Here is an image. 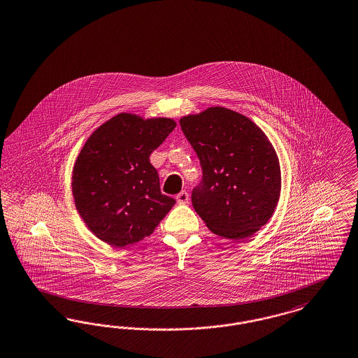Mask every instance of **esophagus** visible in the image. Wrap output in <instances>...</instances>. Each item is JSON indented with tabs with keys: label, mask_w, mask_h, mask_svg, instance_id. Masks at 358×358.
Returning a JSON list of instances; mask_svg holds the SVG:
<instances>
[{
	"label": "esophagus",
	"mask_w": 358,
	"mask_h": 358,
	"mask_svg": "<svg viewBox=\"0 0 358 358\" xmlns=\"http://www.w3.org/2000/svg\"><path fill=\"white\" fill-rule=\"evenodd\" d=\"M176 200H177L178 203H187V201H189V193H187L186 190L180 192V193L176 196Z\"/></svg>",
	"instance_id": "esophagus-1"
}]
</instances>
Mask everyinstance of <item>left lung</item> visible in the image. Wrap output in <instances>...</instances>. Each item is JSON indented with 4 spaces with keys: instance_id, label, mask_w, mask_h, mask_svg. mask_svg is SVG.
I'll return each instance as SVG.
<instances>
[{
    "instance_id": "8db88e82",
    "label": "left lung",
    "mask_w": 358,
    "mask_h": 358,
    "mask_svg": "<svg viewBox=\"0 0 358 358\" xmlns=\"http://www.w3.org/2000/svg\"><path fill=\"white\" fill-rule=\"evenodd\" d=\"M180 125L202 168V181L192 192L197 215L221 237L255 234L272 217L281 193L280 161L266 134L222 106L184 115Z\"/></svg>"
}]
</instances>
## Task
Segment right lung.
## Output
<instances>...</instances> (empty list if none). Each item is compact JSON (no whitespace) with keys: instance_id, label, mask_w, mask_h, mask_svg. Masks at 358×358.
<instances>
[{"instance_id":"1","label":"right lung","mask_w":358,"mask_h":358,"mask_svg":"<svg viewBox=\"0 0 358 358\" xmlns=\"http://www.w3.org/2000/svg\"><path fill=\"white\" fill-rule=\"evenodd\" d=\"M172 118L120 113L96 129L76 159L72 192L89 230L115 248L150 236L176 200L161 193L149 156L176 128Z\"/></svg>"}]
</instances>
